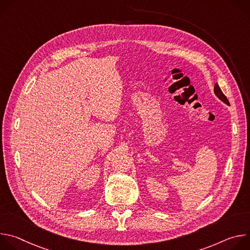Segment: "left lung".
I'll return each instance as SVG.
<instances>
[{"label": "left lung", "mask_w": 250, "mask_h": 250, "mask_svg": "<svg viewBox=\"0 0 250 250\" xmlns=\"http://www.w3.org/2000/svg\"><path fill=\"white\" fill-rule=\"evenodd\" d=\"M213 92H215V94H216V96L221 100V101H223L225 104H229V100L227 99V97L224 95V93L222 92V90H221V88H220V86H219V84L218 83H216V85H215V89H213Z\"/></svg>", "instance_id": "obj_1"}]
</instances>
